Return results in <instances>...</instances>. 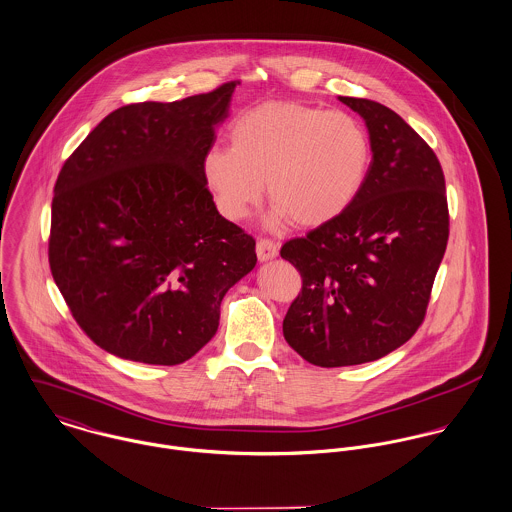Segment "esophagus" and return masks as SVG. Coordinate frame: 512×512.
Wrapping results in <instances>:
<instances>
[{
  "mask_svg": "<svg viewBox=\"0 0 512 512\" xmlns=\"http://www.w3.org/2000/svg\"><path fill=\"white\" fill-rule=\"evenodd\" d=\"M279 255V245L269 239V237H261L257 241V257L259 261H269V259H275Z\"/></svg>",
  "mask_w": 512,
  "mask_h": 512,
  "instance_id": "esophagus-1",
  "label": "esophagus"
}]
</instances>
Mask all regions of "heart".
<instances>
[{
    "mask_svg": "<svg viewBox=\"0 0 512 512\" xmlns=\"http://www.w3.org/2000/svg\"><path fill=\"white\" fill-rule=\"evenodd\" d=\"M371 165V139L355 115L273 102L237 115L229 147H210L200 161L216 210L243 220L265 192L275 200L269 222L290 218L322 226L357 198Z\"/></svg>",
    "mask_w": 512,
    "mask_h": 512,
    "instance_id": "1",
    "label": "heart"
}]
</instances>
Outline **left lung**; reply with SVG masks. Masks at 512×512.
I'll return each instance as SVG.
<instances>
[{"label":"left lung","instance_id":"1","mask_svg":"<svg viewBox=\"0 0 512 512\" xmlns=\"http://www.w3.org/2000/svg\"><path fill=\"white\" fill-rule=\"evenodd\" d=\"M340 102L367 123V180L338 218L281 247L302 279L284 340L318 367L375 361L410 340L450 235L446 180L430 145L379 102Z\"/></svg>","mask_w":512,"mask_h":512}]
</instances>
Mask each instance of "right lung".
I'll return each instance as SVG.
<instances>
[{
  "instance_id": "add662e5",
  "label": "right lung",
  "mask_w": 512,
  "mask_h": 512,
  "mask_svg": "<svg viewBox=\"0 0 512 512\" xmlns=\"http://www.w3.org/2000/svg\"><path fill=\"white\" fill-rule=\"evenodd\" d=\"M237 82L106 115L58 172L49 265L84 334L121 359L178 365L220 326L255 239L214 206L200 161Z\"/></svg>"
}]
</instances>
